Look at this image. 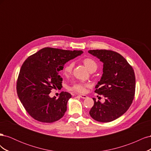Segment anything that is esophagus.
I'll return each mask as SVG.
<instances>
[{"mask_svg":"<svg viewBox=\"0 0 151 151\" xmlns=\"http://www.w3.org/2000/svg\"><path fill=\"white\" fill-rule=\"evenodd\" d=\"M79 96L81 97V98H83V99H85V98H87V96L86 95H84V94H79Z\"/></svg>","mask_w":151,"mask_h":151,"instance_id":"1","label":"esophagus"}]
</instances>
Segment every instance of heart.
<instances>
[{
  "label": "heart",
  "instance_id": "b5f03b06",
  "mask_svg": "<svg viewBox=\"0 0 151 151\" xmlns=\"http://www.w3.org/2000/svg\"><path fill=\"white\" fill-rule=\"evenodd\" d=\"M82 61H83V63H84V65L88 68V69L90 72H93L97 70L98 63L93 58L90 57H86L84 58ZM73 68H74V63L72 62H68L65 65L64 68H63V74L65 76H69L70 74H71ZM88 86L89 84L88 83L79 82V83H74L72 86H70L69 88V89L74 91L77 93H84L86 92V88H88Z\"/></svg>",
  "mask_w": 151,
  "mask_h": 151
}]
</instances>
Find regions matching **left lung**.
I'll return each instance as SVG.
<instances>
[{
	"label": "left lung",
	"instance_id": "1",
	"mask_svg": "<svg viewBox=\"0 0 151 151\" xmlns=\"http://www.w3.org/2000/svg\"><path fill=\"white\" fill-rule=\"evenodd\" d=\"M89 53L103 63L101 79L95 93L103 95L105 102L94 100L89 115L100 122H110L123 115L133 101L135 92L134 70L120 53L109 50H91Z\"/></svg>",
	"mask_w": 151,
	"mask_h": 151
}]
</instances>
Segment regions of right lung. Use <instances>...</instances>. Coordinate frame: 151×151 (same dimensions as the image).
I'll return each instance as SVG.
<instances>
[{
	"mask_svg": "<svg viewBox=\"0 0 151 151\" xmlns=\"http://www.w3.org/2000/svg\"><path fill=\"white\" fill-rule=\"evenodd\" d=\"M83 53L81 50H65L46 47L26 59L17 77L18 97L29 115L38 122L52 123L64 115L68 100L72 96L61 92L50 98L52 89L62 88L58 73L65 63Z\"/></svg>",
	"mask_w": 151,
	"mask_h": 151,
	"instance_id": "1",
	"label": "right lung"
}]
</instances>
